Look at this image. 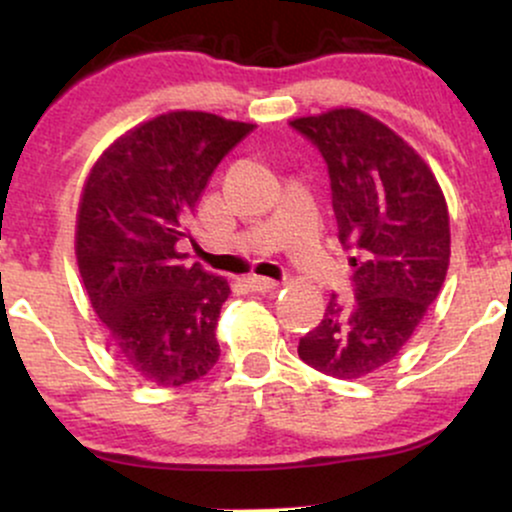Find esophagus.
Listing matches in <instances>:
<instances>
[{
	"label": "esophagus",
	"mask_w": 512,
	"mask_h": 512,
	"mask_svg": "<svg viewBox=\"0 0 512 512\" xmlns=\"http://www.w3.org/2000/svg\"><path fill=\"white\" fill-rule=\"evenodd\" d=\"M245 284H248L250 291H257V293L276 289V281L274 279H267V276H257V274H250L248 279H245Z\"/></svg>",
	"instance_id": "1"
}]
</instances>
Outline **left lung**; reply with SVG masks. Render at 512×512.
<instances>
[{
	"label": "left lung",
	"mask_w": 512,
	"mask_h": 512,
	"mask_svg": "<svg viewBox=\"0 0 512 512\" xmlns=\"http://www.w3.org/2000/svg\"><path fill=\"white\" fill-rule=\"evenodd\" d=\"M291 127L325 158L339 243L354 267V301L332 296L298 356L354 380L390 363L438 298L450 262L448 204L424 158L361 110L298 117Z\"/></svg>",
	"instance_id": "8db88e82"
}]
</instances>
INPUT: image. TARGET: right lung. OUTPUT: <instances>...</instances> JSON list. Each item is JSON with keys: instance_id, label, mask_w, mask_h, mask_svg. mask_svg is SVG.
I'll list each match as a JSON object with an SVG mask.
<instances>
[{"instance_id": "1", "label": "right lung", "mask_w": 512, "mask_h": 512, "mask_svg": "<svg viewBox=\"0 0 512 512\" xmlns=\"http://www.w3.org/2000/svg\"><path fill=\"white\" fill-rule=\"evenodd\" d=\"M255 129L211 113L158 115L98 158L76 216V262L115 354L139 378L180 387L219 361L231 286L185 267L180 240L223 156Z\"/></svg>"}]
</instances>
